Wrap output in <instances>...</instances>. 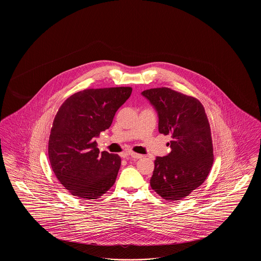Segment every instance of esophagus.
Here are the masks:
<instances>
[{"label":"esophagus","instance_id":"esophagus-1","mask_svg":"<svg viewBox=\"0 0 261 261\" xmlns=\"http://www.w3.org/2000/svg\"><path fill=\"white\" fill-rule=\"evenodd\" d=\"M128 155L129 156H131L132 159H136V160H140V159H142L143 158V155L142 154H139V153H136V152H129L128 153Z\"/></svg>","mask_w":261,"mask_h":261}]
</instances>
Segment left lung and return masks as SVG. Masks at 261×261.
<instances>
[{"instance_id": "left-lung-1", "label": "left lung", "mask_w": 261, "mask_h": 261, "mask_svg": "<svg viewBox=\"0 0 261 261\" xmlns=\"http://www.w3.org/2000/svg\"><path fill=\"white\" fill-rule=\"evenodd\" d=\"M159 116V132L170 135L171 151L158 156L150 187L162 199L179 200L200 186L211 171L213 148L211 127L199 100L169 88L141 93Z\"/></svg>"}]
</instances>
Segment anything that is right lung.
<instances>
[{
    "mask_svg": "<svg viewBox=\"0 0 261 261\" xmlns=\"http://www.w3.org/2000/svg\"><path fill=\"white\" fill-rule=\"evenodd\" d=\"M132 88L88 89L70 96L57 113L49 140L54 173L68 192L81 199L101 197L114 184L121 160L99 153L96 139L111 127Z\"/></svg>",
    "mask_w": 261,
    "mask_h": 261,
    "instance_id": "right-lung-1",
    "label": "right lung"
}]
</instances>
